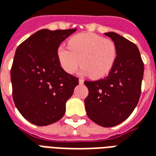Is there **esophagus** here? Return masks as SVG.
<instances>
[{"mask_svg": "<svg viewBox=\"0 0 156 156\" xmlns=\"http://www.w3.org/2000/svg\"><path fill=\"white\" fill-rule=\"evenodd\" d=\"M79 82H80V84H83L84 80L83 79H81V78H80V79H79Z\"/></svg>", "mask_w": 156, "mask_h": 156, "instance_id": "1", "label": "esophagus"}]
</instances>
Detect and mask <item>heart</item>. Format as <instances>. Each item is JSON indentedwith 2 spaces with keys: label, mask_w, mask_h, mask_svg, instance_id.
Returning <instances> with one entry per match:
<instances>
[{
  "label": "heart",
  "mask_w": 156,
  "mask_h": 156,
  "mask_svg": "<svg viewBox=\"0 0 156 156\" xmlns=\"http://www.w3.org/2000/svg\"><path fill=\"white\" fill-rule=\"evenodd\" d=\"M58 61L66 72L73 74L80 65L83 72L92 79L107 76L117 56L114 42L91 33L75 35L69 40V48L60 45L57 50Z\"/></svg>",
  "instance_id": "b5f03b06"
}]
</instances>
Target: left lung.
Here are the masks:
<instances>
[{"mask_svg": "<svg viewBox=\"0 0 156 156\" xmlns=\"http://www.w3.org/2000/svg\"><path fill=\"white\" fill-rule=\"evenodd\" d=\"M117 48L115 62L108 76L84 83L89 93L85 99L88 118L105 128L129 118L138 104L144 76V62L136 45L115 33L105 34Z\"/></svg>", "mask_w": 156, "mask_h": 156, "instance_id": "left-lung-1", "label": "left lung"}]
</instances>
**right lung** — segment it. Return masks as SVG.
I'll use <instances>...</instances> for the list:
<instances>
[{
    "label": "right lung",
    "instance_id": "obj_1",
    "mask_svg": "<svg viewBox=\"0 0 156 156\" xmlns=\"http://www.w3.org/2000/svg\"><path fill=\"white\" fill-rule=\"evenodd\" d=\"M76 29H42L17 47L11 69L14 103L24 119L37 126L57 122L79 79L66 72L57 50Z\"/></svg>",
    "mask_w": 156,
    "mask_h": 156
}]
</instances>
